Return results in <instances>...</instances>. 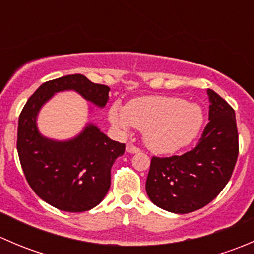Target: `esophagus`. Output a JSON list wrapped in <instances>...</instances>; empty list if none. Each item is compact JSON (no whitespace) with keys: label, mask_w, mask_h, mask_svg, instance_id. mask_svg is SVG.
I'll list each match as a JSON object with an SVG mask.
<instances>
[{"label":"esophagus","mask_w":254,"mask_h":254,"mask_svg":"<svg viewBox=\"0 0 254 254\" xmlns=\"http://www.w3.org/2000/svg\"><path fill=\"white\" fill-rule=\"evenodd\" d=\"M127 151L129 153H136V152H140V148L136 147L135 145H132V143H127Z\"/></svg>","instance_id":"esophagus-1"}]
</instances>
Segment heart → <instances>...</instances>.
Wrapping results in <instances>:
<instances>
[{
    "label": "heart",
    "instance_id": "heart-1",
    "mask_svg": "<svg viewBox=\"0 0 254 254\" xmlns=\"http://www.w3.org/2000/svg\"><path fill=\"white\" fill-rule=\"evenodd\" d=\"M109 120L123 130L136 127L153 152L173 153L196 139L204 123L198 104L179 97L147 96L130 101L127 107L114 103Z\"/></svg>",
    "mask_w": 254,
    "mask_h": 254
}]
</instances>
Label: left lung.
Returning <instances> with one entry per match:
<instances>
[{
  "label": "left lung",
  "instance_id": "1",
  "mask_svg": "<svg viewBox=\"0 0 254 254\" xmlns=\"http://www.w3.org/2000/svg\"><path fill=\"white\" fill-rule=\"evenodd\" d=\"M209 123L193 150L181 156L151 160L146 193L155 205L188 214L214 200L231 178L238 157L235 111L207 89Z\"/></svg>",
  "mask_w": 254,
  "mask_h": 254
}]
</instances>
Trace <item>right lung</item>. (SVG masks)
Masks as SVG:
<instances>
[{
    "label": "right lung",
    "mask_w": 254,
    "mask_h": 254,
    "mask_svg": "<svg viewBox=\"0 0 254 254\" xmlns=\"http://www.w3.org/2000/svg\"><path fill=\"white\" fill-rule=\"evenodd\" d=\"M68 89L99 108L109 101L108 86L78 73L45 82L20 112L17 150L25 179L40 199L63 211L81 212L98 205L108 193L112 166L124 153L125 143L113 141L93 124L67 141L43 136L38 113L54 94Z\"/></svg>",
    "instance_id": "add662e5"
}]
</instances>
